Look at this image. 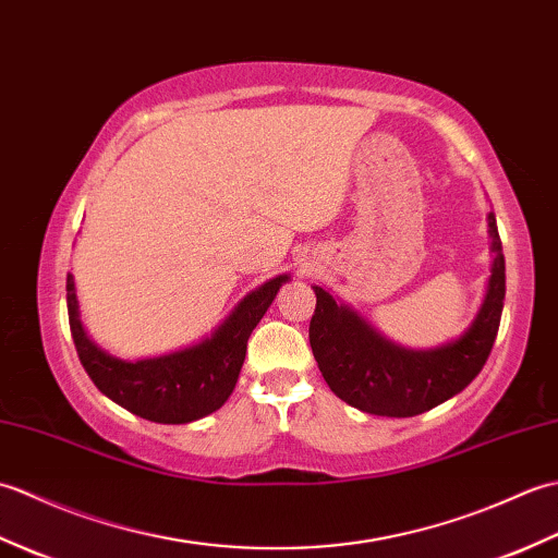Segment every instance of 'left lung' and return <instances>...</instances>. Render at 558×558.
Listing matches in <instances>:
<instances>
[{"label":"left lung","mask_w":558,"mask_h":558,"mask_svg":"<svg viewBox=\"0 0 558 558\" xmlns=\"http://www.w3.org/2000/svg\"><path fill=\"white\" fill-rule=\"evenodd\" d=\"M492 276L472 324L444 345H398L350 304L314 286L310 342L328 388L348 405L378 417H414L465 390L499 333L506 298V260L496 216L489 213Z\"/></svg>","instance_id":"8db88e82"}]
</instances>
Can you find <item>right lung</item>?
Instances as JSON below:
<instances>
[{"label": "right lung", "mask_w": 558, "mask_h": 558, "mask_svg": "<svg viewBox=\"0 0 558 558\" xmlns=\"http://www.w3.org/2000/svg\"><path fill=\"white\" fill-rule=\"evenodd\" d=\"M290 280L282 272L246 292L234 310L194 345L158 357L120 360L98 348L78 312L74 276H66L69 326L83 369L117 405L158 424H186L220 410L240 378L246 340L264 318L278 290Z\"/></svg>", "instance_id": "add662e5"}]
</instances>
